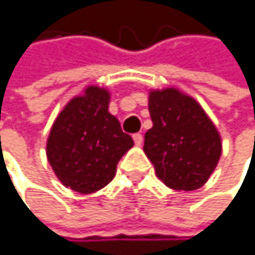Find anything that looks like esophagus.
I'll return each instance as SVG.
<instances>
[{"label": "esophagus", "mask_w": 255, "mask_h": 255, "mask_svg": "<svg viewBox=\"0 0 255 255\" xmlns=\"http://www.w3.org/2000/svg\"><path fill=\"white\" fill-rule=\"evenodd\" d=\"M142 139H143V137H142V134H140V133L133 134V140H134V143H136V145H140V143H142Z\"/></svg>", "instance_id": "obj_1"}]
</instances>
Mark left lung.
Returning a JSON list of instances; mask_svg holds the SVG:
<instances>
[{"mask_svg": "<svg viewBox=\"0 0 255 255\" xmlns=\"http://www.w3.org/2000/svg\"><path fill=\"white\" fill-rule=\"evenodd\" d=\"M153 127L145 133L143 151L157 177L173 190H197L214 171L222 153L213 122L190 96L174 89L150 93Z\"/></svg>", "mask_w": 255, "mask_h": 255, "instance_id": "obj_1", "label": "left lung"}]
</instances>
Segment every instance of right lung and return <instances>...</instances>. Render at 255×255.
Wrapping results in <instances>:
<instances>
[{
	"mask_svg": "<svg viewBox=\"0 0 255 255\" xmlns=\"http://www.w3.org/2000/svg\"><path fill=\"white\" fill-rule=\"evenodd\" d=\"M109 93L89 87L67 104L47 140V159L58 179L89 194L110 183L121 157L133 146L130 134L109 113Z\"/></svg>",
	"mask_w": 255,
	"mask_h": 255,
	"instance_id": "right-lung-1",
	"label": "right lung"
}]
</instances>
